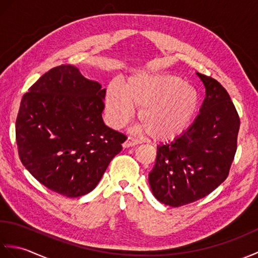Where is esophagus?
I'll return each instance as SVG.
<instances>
[{"label":"esophagus","mask_w":258,"mask_h":258,"mask_svg":"<svg viewBox=\"0 0 258 258\" xmlns=\"http://www.w3.org/2000/svg\"><path fill=\"white\" fill-rule=\"evenodd\" d=\"M140 143L139 140L136 139H133V138H127L126 139V141L123 143V147H125V149H127V147H132V146H135L138 145Z\"/></svg>","instance_id":"34e87169"}]
</instances>
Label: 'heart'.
Wrapping results in <instances>:
<instances>
[{"label": "heart", "mask_w": 258, "mask_h": 258, "mask_svg": "<svg viewBox=\"0 0 258 258\" xmlns=\"http://www.w3.org/2000/svg\"><path fill=\"white\" fill-rule=\"evenodd\" d=\"M200 105L201 97L193 85L179 76L163 73H136L124 89L113 82L105 96V113L112 127H123L133 118L134 107H139V130L161 142L184 134Z\"/></svg>", "instance_id": "b5f03b06"}]
</instances>
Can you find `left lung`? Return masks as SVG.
I'll use <instances>...</instances> for the list:
<instances>
[{"instance_id": "obj_1", "label": "left lung", "mask_w": 258, "mask_h": 258, "mask_svg": "<svg viewBox=\"0 0 258 258\" xmlns=\"http://www.w3.org/2000/svg\"><path fill=\"white\" fill-rule=\"evenodd\" d=\"M205 98L194 122L171 143L157 146L149 183L156 200L172 207L205 197L226 179L237 146L239 117L227 91L197 73Z\"/></svg>"}]
</instances>
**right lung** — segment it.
<instances>
[{"instance_id":"1","label":"right lung","mask_w":258,"mask_h":258,"mask_svg":"<svg viewBox=\"0 0 258 258\" xmlns=\"http://www.w3.org/2000/svg\"><path fill=\"white\" fill-rule=\"evenodd\" d=\"M105 89L73 65L43 74L24 94L16 119V143L25 168L67 197L96 187L125 135L102 118Z\"/></svg>"}]
</instances>
